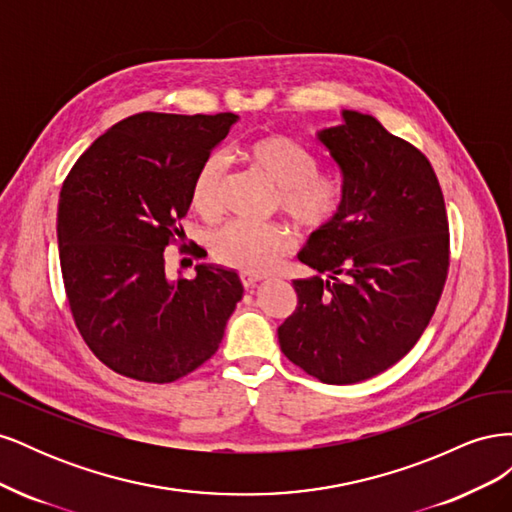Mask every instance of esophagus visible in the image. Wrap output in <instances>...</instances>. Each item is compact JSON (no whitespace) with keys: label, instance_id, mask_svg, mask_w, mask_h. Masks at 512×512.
Returning a JSON list of instances; mask_svg holds the SVG:
<instances>
[{"label":"esophagus","instance_id":"esophagus-1","mask_svg":"<svg viewBox=\"0 0 512 512\" xmlns=\"http://www.w3.org/2000/svg\"><path fill=\"white\" fill-rule=\"evenodd\" d=\"M241 284L245 286V288H252V286H256L260 280H265V277L262 275H258V273H247V271H241Z\"/></svg>","mask_w":512,"mask_h":512}]
</instances>
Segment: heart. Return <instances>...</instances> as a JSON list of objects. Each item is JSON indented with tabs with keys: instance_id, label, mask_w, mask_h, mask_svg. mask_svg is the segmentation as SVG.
Returning a JSON list of instances; mask_svg holds the SVG:
<instances>
[{
	"instance_id": "b5f03b06",
	"label": "heart",
	"mask_w": 512,
	"mask_h": 512,
	"mask_svg": "<svg viewBox=\"0 0 512 512\" xmlns=\"http://www.w3.org/2000/svg\"><path fill=\"white\" fill-rule=\"evenodd\" d=\"M245 158L275 185V209L309 230L331 226L346 205L344 177L320 168V158L288 134H262L245 147ZM226 160L211 153L192 181V207L203 218L222 209ZM294 247V230L284 222L232 220L215 232L211 250L218 262L247 273L269 271Z\"/></svg>"
}]
</instances>
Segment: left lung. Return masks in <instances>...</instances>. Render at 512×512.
<instances>
[{
	"mask_svg": "<svg viewBox=\"0 0 512 512\" xmlns=\"http://www.w3.org/2000/svg\"><path fill=\"white\" fill-rule=\"evenodd\" d=\"M322 130L346 183L339 218L299 254L318 271L294 280L297 307L280 324L282 352L327 384L382 374L414 348L451 265L442 188L429 160L371 115L344 111Z\"/></svg>",
	"mask_w": 512,
	"mask_h": 512,
	"instance_id": "1",
	"label": "left lung"
}]
</instances>
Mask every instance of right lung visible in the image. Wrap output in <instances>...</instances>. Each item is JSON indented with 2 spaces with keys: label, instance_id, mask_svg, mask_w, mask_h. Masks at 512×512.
I'll return each instance as SVG.
<instances>
[{
  "label": "right lung",
  "instance_id": "1",
  "mask_svg": "<svg viewBox=\"0 0 512 512\" xmlns=\"http://www.w3.org/2000/svg\"><path fill=\"white\" fill-rule=\"evenodd\" d=\"M235 121L232 113L132 115L102 134L61 185L57 241L70 312L115 374L175 382L222 344L243 297L239 275L196 265L194 280L170 282L164 250L183 241L196 170Z\"/></svg>",
  "mask_w": 512,
  "mask_h": 512
}]
</instances>
